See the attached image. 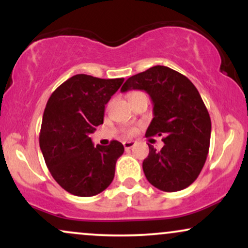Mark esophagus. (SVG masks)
I'll list each match as a JSON object with an SVG mask.
<instances>
[{
    "label": "esophagus",
    "instance_id": "34e87169",
    "mask_svg": "<svg viewBox=\"0 0 248 248\" xmlns=\"http://www.w3.org/2000/svg\"><path fill=\"white\" fill-rule=\"evenodd\" d=\"M134 146H135V142L134 141H124V147L126 150L130 149V148H133Z\"/></svg>",
    "mask_w": 248,
    "mask_h": 248
}]
</instances>
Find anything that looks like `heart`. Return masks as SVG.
<instances>
[{
	"label": "heart",
	"instance_id": "1",
	"mask_svg": "<svg viewBox=\"0 0 248 248\" xmlns=\"http://www.w3.org/2000/svg\"><path fill=\"white\" fill-rule=\"evenodd\" d=\"M140 93H142V92H132V93H130V94H129V99L133 98V96L140 94ZM135 132H136V129H135V128H133V127H130V128H124V136H127V138H129V136H133L134 134H135Z\"/></svg>",
	"mask_w": 248,
	"mask_h": 248
}]
</instances>
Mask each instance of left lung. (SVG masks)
I'll return each mask as SVG.
<instances>
[{
    "label": "left lung",
    "mask_w": 248,
    "mask_h": 248,
    "mask_svg": "<svg viewBox=\"0 0 248 248\" xmlns=\"http://www.w3.org/2000/svg\"><path fill=\"white\" fill-rule=\"evenodd\" d=\"M143 90L152 98L154 118L146 136H162L164 146L149 155L142 168L152 186L175 192L191 186L205 164L211 119L201 94L186 76L167 66H153L128 78L122 92Z\"/></svg>",
    "instance_id": "left-lung-1"
}]
</instances>
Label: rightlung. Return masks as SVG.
Instances as JSON below:
<instances>
[{
    "label": "right lung",
    "mask_w": 248,
    "mask_h": 248,
    "mask_svg": "<svg viewBox=\"0 0 248 248\" xmlns=\"http://www.w3.org/2000/svg\"><path fill=\"white\" fill-rule=\"evenodd\" d=\"M124 78L76 75L51 94L39 133V146L49 171L67 192L91 197L107 189L124 154L121 142L94 147L90 134L104 124L105 105Z\"/></svg>",
    "instance_id": "obj_1"
}]
</instances>
